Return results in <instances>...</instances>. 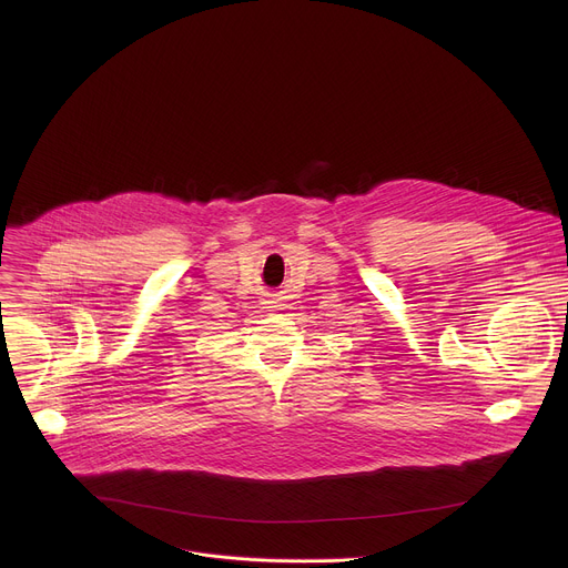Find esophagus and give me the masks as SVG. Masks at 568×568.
Returning <instances> with one entry per match:
<instances>
[{"mask_svg": "<svg viewBox=\"0 0 568 568\" xmlns=\"http://www.w3.org/2000/svg\"><path fill=\"white\" fill-rule=\"evenodd\" d=\"M267 303H272V305H270V307H278V305H274V303H278V301H276V298H274V301H267Z\"/></svg>", "mask_w": 568, "mask_h": 568, "instance_id": "1", "label": "esophagus"}]
</instances>
